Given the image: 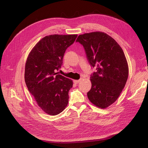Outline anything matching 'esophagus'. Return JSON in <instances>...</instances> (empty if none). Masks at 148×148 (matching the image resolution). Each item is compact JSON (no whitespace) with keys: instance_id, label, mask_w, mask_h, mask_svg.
I'll return each instance as SVG.
<instances>
[{"instance_id":"1","label":"esophagus","mask_w":148,"mask_h":148,"mask_svg":"<svg viewBox=\"0 0 148 148\" xmlns=\"http://www.w3.org/2000/svg\"><path fill=\"white\" fill-rule=\"evenodd\" d=\"M82 79L77 80H74V83H75V84H78V83H79L82 81Z\"/></svg>"}]
</instances>
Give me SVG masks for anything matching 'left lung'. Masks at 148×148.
<instances>
[{
  "mask_svg": "<svg viewBox=\"0 0 148 148\" xmlns=\"http://www.w3.org/2000/svg\"><path fill=\"white\" fill-rule=\"evenodd\" d=\"M76 42L83 46L88 62L97 70L90 77L88 99L105 109L117 100L127 82L129 66L124 53L112 37L102 32L80 34Z\"/></svg>",
  "mask_w": 148,
  "mask_h": 148,
  "instance_id": "obj_1",
  "label": "left lung"
}]
</instances>
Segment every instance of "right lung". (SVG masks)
<instances>
[{
    "mask_svg": "<svg viewBox=\"0 0 148 148\" xmlns=\"http://www.w3.org/2000/svg\"><path fill=\"white\" fill-rule=\"evenodd\" d=\"M77 34L45 36L29 53L25 65V84L38 106L50 115L62 112L68 103L73 80L55 71L62 64L65 52Z\"/></svg>",
    "mask_w": 148,
    "mask_h": 148,
    "instance_id": "1",
    "label": "right lung"
}]
</instances>
